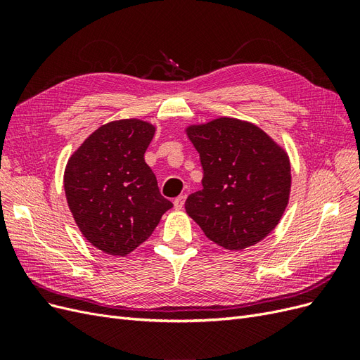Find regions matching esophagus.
Masks as SVG:
<instances>
[{"label": "esophagus", "instance_id": "34e87169", "mask_svg": "<svg viewBox=\"0 0 360 360\" xmlns=\"http://www.w3.org/2000/svg\"><path fill=\"white\" fill-rule=\"evenodd\" d=\"M184 200H186V197H184V195H180V197H177L176 200H174V209L181 210L183 205H184Z\"/></svg>", "mask_w": 360, "mask_h": 360}]
</instances>
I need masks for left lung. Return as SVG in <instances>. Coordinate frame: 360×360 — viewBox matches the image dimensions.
Masks as SVG:
<instances>
[{"mask_svg": "<svg viewBox=\"0 0 360 360\" xmlns=\"http://www.w3.org/2000/svg\"><path fill=\"white\" fill-rule=\"evenodd\" d=\"M184 134L200 153L202 189L184 209L212 242L243 250L275 230L291 192L287 150L246 120L217 117Z\"/></svg>", "mask_w": 360, "mask_h": 360, "instance_id": "1", "label": "left lung"}]
</instances>
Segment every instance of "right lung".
Returning <instances> with one entry per match:
<instances>
[{
    "label": "right lung",
    "instance_id": "right-lung-1",
    "mask_svg": "<svg viewBox=\"0 0 360 360\" xmlns=\"http://www.w3.org/2000/svg\"><path fill=\"white\" fill-rule=\"evenodd\" d=\"M155 134L156 126L146 120H114L86 136L64 168V193L73 219L86 240L105 254L129 255L172 207L144 159Z\"/></svg>",
    "mask_w": 360,
    "mask_h": 360
}]
</instances>
